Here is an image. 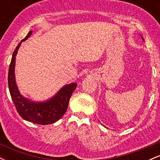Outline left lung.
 Instances as JSON below:
<instances>
[{"label":"left lung","mask_w":160,"mask_h":160,"mask_svg":"<svg viewBox=\"0 0 160 160\" xmlns=\"http://www.w3.org/2000/svg\"><path fill=\"white\" fill-rule=\"evenodd\" d=\"M142 40H144V38H142Z\"/></svg>","instance_id":"obj_1"}]
</instances>
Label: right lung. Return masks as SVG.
I'll return each mask as SVG.
<instances>
[{
    "mask_svg": "<svg viewBox=\"0 0 160 160\" xmlns=\"http://www.w3.org/2000/svg\"><path fill=\"white\" fill-rule=\"evenodd\" d=\"M32 34V31H30L18 44L12 54L8 73L9 90L17 112L24 120L40 125L52 124L65 114L71 95L77 87V83L72 82L64 86L54 96L44 102H33L21 95L15 78L16 56L22 42L26 40Z\"/></svg>",
    "mask_w": 160,
    "mask_h": 160,
    "instance_id": "add662e5",
    "label": "right lung"
}]
</instances>
